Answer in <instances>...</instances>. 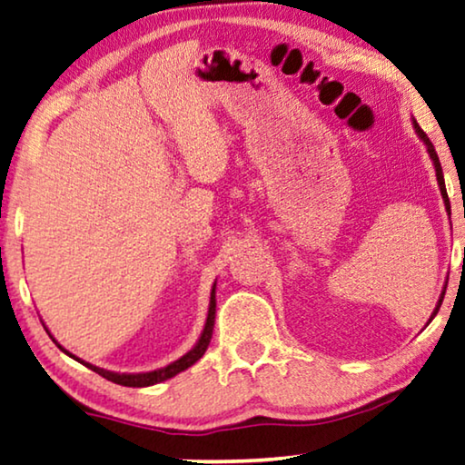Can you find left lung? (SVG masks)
I'll use <instances>...</instances> for the list:
<instances>
[{
    "label": "left lung",
    "instance_id": "obj_1",
    "mask_svg": "<svg viewBox=\"0 0 465 465\" xmlns=\"http://www.w3.org/2000/svg\"><path fill=\"white\" fill-rule=\"evenodd\" d=\"M413 129H415V134H418L420 140L424 142L426 150H428V154H430V158H432V164H434V171H436V182H439V190H440L442 203H445L447 214H449V219H451V203H449V196H447V188H445V177H442V166H440V161H439V154H436V150H434L432 142L428 140V135L424 134V131H421V127H420L418 121H415V119H413ZM445 290H447V282H445V288H442V292H440V296H439V302H436V307H434V311H432V315H430V320H428V323H430V322L434 320V315L439 313V309H440V304H442V299H445Z\"/></svg>",
    "mask_w": 465,
    "mask_h": 465
}]
</instances>
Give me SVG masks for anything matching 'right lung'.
Instances as JSON below:
<instances>
[{"label":"right lung","instance_id":"right-lung-1","mask_svg":"<svg viewBox=\"0 0 465 465\" xmlns=\"http://www.w3.org/2000/svg\"><path fill=\"white\" fill-rule=\"evenodd\" d=\"M214 288H217V282H214L213 288H211L209 315H206L203 334H200L196 344H193V349H190L188 352H185L183 357H179L177 361H173V363L164 365V367H161V370H154V371H142V373H116V371H108V370H104V367H95V365H92V363L83 361V359H79V357H74L73 352H68V351L64 349V346L58 344V341H55V338L50 334V331H47V334H50L52 341H54L55 344H58L60 349L64 351L68 357H73L74 361H79V363H83L85 367H89V370H92V371L100 373L102 378L110 380V382L121 384V386H131V388L154 386V384H161V382H164V380H169V378H173V376H177V373H182V371L188 370V367H192L193 363H196L198 359L204 355L206 349H209L211 338H213V328H214V313H217V301H214ZM45 330H47V328H45Z\"/></svg>","mask_w":465,"mask_h":465}]
</instances>
